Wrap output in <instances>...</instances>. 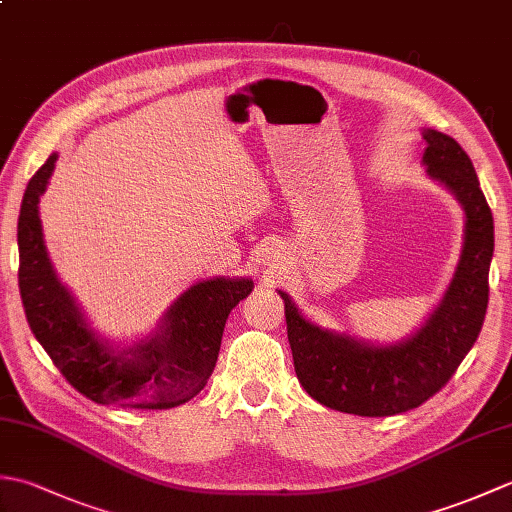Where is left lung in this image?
Wrapping results in <instances>:
<instances>
[{
    "instance_id": "left-lung-1",
    "label": "left lung",
    "mask_w": 512,
    "mask_h": 512,
    "mask_svg": "<svg viewBox=\"0 0 512 512\" xmlns=\"http://www.w3.org/2000/svg\"><path fill=\"white\" fill-rule=\"evenodd\" d=\"M422 138L427 176L462 206L464 242L447 290L420 328L396 343H372L321 328L288 292L277 290L299 383L336 411L383 418L420 407L447 385L482 330L495 246L493 213L466 151L436 129H422Z\"/></svg>"
}]
</instances>
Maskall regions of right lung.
<instances>
[{
	"mask_svg": "<svg viewBox=\"0 0 512 512\" xmlns=\"http://www.w3.org/2000/svg\"><path fill=\"white\" fill-rule=\"evenodd\" d=\"M59 154L30 178L21 200L19 292L35 339L65 380L99 405L171 409L204 389L220 352L228 314L253 290L250 277L195 281L171 303L158 328L132 343H114L92 328L79 301L54 270L39 217Z\"/></svg>",
	"mask_w": 512,
	"mask_h": 512,
	"instance_id": "1",
	"label": "right lung"
}]
</instances>
